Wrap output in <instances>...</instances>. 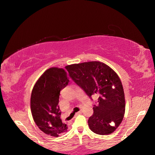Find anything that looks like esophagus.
I'll return each instance as SVG.
<instances>
[{"mask_svg":"<svg viewBox=\"0 0 155 155\" xmlns=\"http://www.w3.org/2000/svg\"><path fill=\"white\" fill-rule=\"evenodd\" d=\"M81 110H80V111H78V113H76V115H78V114H81Z\"/></svg>","mask_w":155,"mask_h":155,"instance_id":"34e87169","label":"esophagus"}]
</instances>
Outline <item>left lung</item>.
Instances as JSON below:
<instances>
[{"label":"left lung","instance_id":"left-lung-1","mask_svg":"<svg viewBox=\"0 0 155 155\" xmlns=\"http://www.w3.org/2000/svg\"><path fill=\"white\" fill-rule=\"evenodd\" d=\"M69 76L89 97L97 94V106L88 123L93 133L107 135L117 129L123 119L125 98L123 84L109 66L99 61L73 64L65 67Z\"/></svg>","mask_w":155,"mask_h":155}]
</instances>
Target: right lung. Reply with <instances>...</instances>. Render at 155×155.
<instances>
[{
    "instance_id": "add662e5",
    "label": "right lung",
    "mask_w": 155,
    "mask_h": 155,
    "mask_svg": "<svg viewBox=\"0 0 155 155\" xmlns=\"http://www.w3.org/2000/svg\"><path fill=\"white\" fill-rule=\"evenodd\" d=\"M69 82L64 69L52 67L44 72L32 88L31 110L38 127L52 137L67 132V124L62 121L58 106L60 91Z\"/></svg>"
}]
</instances>
